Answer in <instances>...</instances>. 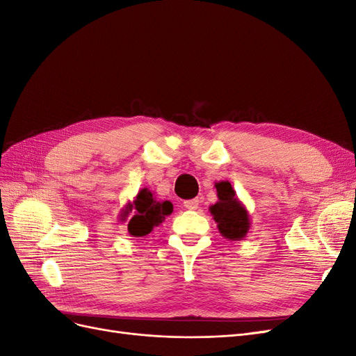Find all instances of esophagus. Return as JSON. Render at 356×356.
I'll return each instance as SVG.
<instances>
[{
  "label": "esophagus",
  "mask_w": 356,
  "mask_h": 356,
  "mask_svg": "<svg viewBox=\"0 0 356 356\" xmlns=\"http://www.w3.org/2000/svg\"><path fill=\"white\" fill-rule=\"evenodd\" d=\"M199 203H200L199 199L186 200V202H184V208H187V209H197V208H199Z\"/></svg>",
  "instance_id": "esophagus-1"
}]
</instances>
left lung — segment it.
<instances>
[{
	"mask_svg": "<svg viewBox=\"0 0 356 356\" xmlns=\"http://www.w3.org/2000/svg\"><path fill=\"white\" fill-rule=\"evenodd\" d=\"M215 187L218 193V202L211 207V213L218 222L220 233L229 241H242L250 229V220L245 208L236 199L230 182L222 181Z\"/></svg>",
	"mask_w": 356,
	"mask_h": 356,
	"instance_id": "1",
	"label": "left lung"
}]
</instances>
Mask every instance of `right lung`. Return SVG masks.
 Wrapping results in <instances>:
<instances>
[{"mask_svg":"<svg viewBox=\"0 0 356 356\" xmlns=\"http://www.w3.org/2000/svg\"><path fill=\"white\" fill-rule=\"evenodd\" d=\"M132 209H135V213L129 220L127 230L135 238H143V236L152 233L156 225H159L168 215H170L172 211H174V207L168 200H154L152 191L144 188L138 193L134 204H129V209L124 212V217H127L129 212H132Z\"/></svg>","mask_w":356,"mask_h":356,"instance_id":"obj_1","label":"right lung"}]
</instances>
